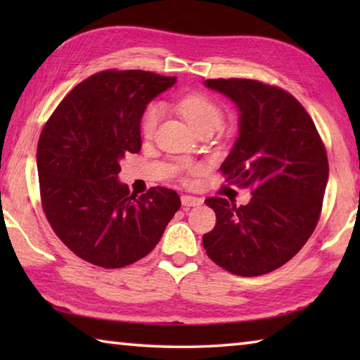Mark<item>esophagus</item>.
<instances>
[{
    "label": "esophagus",
    "mask_w": 360,
    "mask_h": 360,
    "mask_svg": "<svg viewBox=\"0 0 360 360\" xmlns=\"http://www.w3.org/2000/svg\"><path fill=\"white\" fill-rule=\"evenodd\" d=\"M181 202H182V206H184V208L187 210V208H192V206L202 205L203 200L198 198V197H192V195H182Z\"/></svg>",
    "instance_id": "esophagus-1"
}]
</instances>
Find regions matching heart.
I'll use <instances>...</instances> for the list:
<instances>
[{"mask_svg": "<svg viewBox=\"0 0 360 360\" xmlns=\"http://www.w3.org/2000/svg\"><path fill=\"white\" fill-rule=\"evenodd\" d=\"M176 108H178V111L184 115V119L191 124L193 130H197L200 127L205 125H211L217 129V127L222 124V108L219 106L216 101L208 98L206 95L192 94L182 96L181 100L176 101ZM162 114L163 108L158 105V103H154V105H150L146 109L141 120V131L146 138H150L154 135L158 122L162 119Z\"/></svg>", "mask_w": 360, "mask_h": 360, "instance_id": "obj_1", "label": "heart"}]
</instances>
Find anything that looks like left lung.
<instances>
[{
  "label": "left lung",
  "mask_w": 360,
  "mask_h": 360,
  "mask_svg": "<svg viewBox=\"0 0 360 360\" xmlns=\"http://www.w3.org/2000/svg\"><path fill=\"white\" fill-rule=\"evenodd\" d=\"M205 85L238 109V138L222 163L248 205L221 197L206 205L216 227L203 235L208 257L233 275L260 276L300 251L319 221L328 162L314 122L294 96L252 79H208Z\"/></svg>",
  "instance_id": "obj_1"
}]
</instances>
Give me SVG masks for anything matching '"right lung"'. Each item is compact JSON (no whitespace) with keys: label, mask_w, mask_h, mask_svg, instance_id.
<instances>
[{"label":"right lung","mask_w":360,"mask_h":360,"mask_svg":"<svg viewBox=\"0 0 360 360\" xmlns=\"http://www.w3.org/2000/svg\"><path fill=\"white\" fill-rule=\"evenodd\" d=\"M176 77L101 71L76 85L41 131L36 154L42 208L77 257L122 268L148 255L181 208L172 188L141 197L119 181L120 160L141 150V117Z\"/></svg>","instance_id":"obj_1"}]
</instances>
